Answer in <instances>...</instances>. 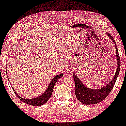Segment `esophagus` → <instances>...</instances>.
Returning a JSON list of instances; mask_svg holds the SVG:
<instances>
[{"mask_svg": "<svg viewBox=\"0 0 126 126\" xmlns=\"http://www.w3.org/2000/svg\"><path fill=\"white\" fill-rule=\"evenodd\" d=\"M66 68L67 72H70L72 70L73 67H72V66H71V65H67V66L66 67V68Z\"/></svg>", "mask_w": 126, "mask_h": 126, "instance_id": "obj_1", "label": "esophagus"}]
</instances>
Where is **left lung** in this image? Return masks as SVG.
<instances>
[{"instance_id": "obj_1", "label": "left lung", "mask_w": 126, "mask_h": 126, "mask_svg": "<svg viewBox=\"0 0 126 126\" xmlns=\"http://www.w3.org/2000/svg\"><path fill=\"white\" fill-rule=\"evenodd\" d=\"M108 36L114 42L116 48V54L117 58V69L113 79L110 82L103 87L98 89H92L85 86L81 82L75 74H74L73 77L75 81V93L77 98L79 102L83 104H95L103 100L107 97L115 83L120 71V60L119 55L118 47L116 45L115 40L112 36L107 33Z\"/></svg>"}]
</instances>
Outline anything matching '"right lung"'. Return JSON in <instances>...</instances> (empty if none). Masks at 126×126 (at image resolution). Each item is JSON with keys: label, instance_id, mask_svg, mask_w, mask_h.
Here are the masks:
<instances>
[{"label": "right lung", "instance_id": "obj_1", "mask_svg": "<svg viewBox=\"0 0 126 126\" xmlns=\"http://www.w3.org/2000/svg\"><path fill=\"white\" fill-rule=\"evenodd\" d=\"M62 76H63V74H60V75H56V77H55L50 81L47 89L46 90V91H45V93H44L42 95H40V96H39L38 97H36V98H35L33 99H29L23 98L21 96H19V95L16 93V91L14 90L13 88H13V91L14 92V93L17 95V96L18 97L19 99H20L21 101H22L23 102L31 106H42L43 105V104H45L49 100V99L50 98L51 95H52L53 89H54L55 84L56 82L57 81L58 79L62 77Z\"/></svg>", "mask_w": 126, "mask_h": 126}]
</instances>
